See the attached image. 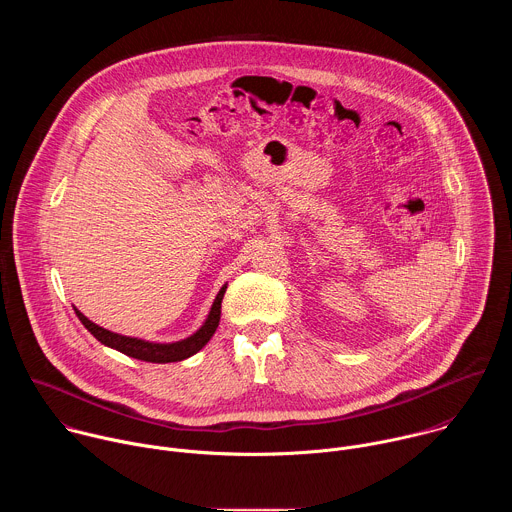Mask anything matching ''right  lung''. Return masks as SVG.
Returning <instances> with one entry per match:
<instances>
[{
  "label": "right lung",
  "mask_w": 512,
  "mask_h": 512,
  "mask_svg": "<svg viewBox=\"0 0 512 512\" xmlns=\"http://www.w3.org/2000/svg\"><path fill=\"white\" fill-rule=\"evenodd\" d=\"M225 291H227V285L221 287V291H218V296L210 308V314L206 318V322L202 324V328L188 336L186 340H180V342H172V344H158V342H145V340H139V338H129V336H121V334H115L111 330H105L101 326H97L95 322H91L87 316H83L77 308V316L79 320L83 322V326L105 346H111L131 358H137V360H145V362H178V360H184L192 354H196L214 334L218 322H221V304H223V298H225Z\"/></svg>",
  "instance_id": "1"
}]
</instances>
